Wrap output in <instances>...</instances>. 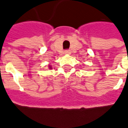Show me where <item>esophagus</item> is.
Listing matches in <instances>:
<instances>
[{
    "label": "esophagus",
    "mask_w": 128,
    "mask_h": 128,
    "mask_svg": "<svg viewBox=\"0 0 128 128\" xmlns=\"http://www.w3.org/2000/svg\"><path fill=\"white\" fill-rule=\"evenodd\" d=\"M65 54H70V51H69V50H66V51H65Z\"/></svg>",
    "instance_id": "1"
}]
</instances>
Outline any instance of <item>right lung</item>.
I'll return each instance as SVG.
<instances>
[{"label": "right lung", "mask_w": 128, "mask_h": 128, "mask_svg": "<svg viewBox=\"0 0 128 128\" xmlns=\"http://www.w3.org/2000/svg\"><path fill=\"white\" fill-rule=\"evenodd\" d=\"M48 68H49V69H50V70H51V69H52V67H51V66H50V65H48Z\"/></svg>", "instance_id": "obj_1"}]
</instances>
